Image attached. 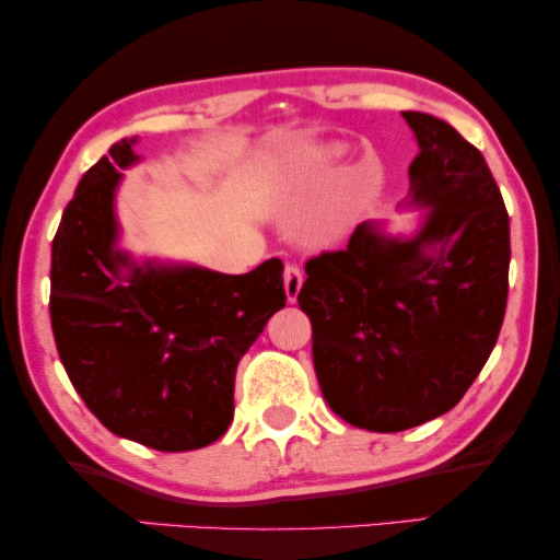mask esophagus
<instances>
[{
	"label": "esophagus",
	"instance_id": "34e87169",
	"mask_svg": "<svg viewBox=\"0 0 560 560\" xmlns=\"http://www.w3.org/2000/svg\"><path fill=\"white\" fill-rule=\"evenodd\" d=\"M302 288V270L298 262H288L285 265V295L290 302L298 300V292Z\"/></svg>",
	"mask_w": 560,
	"mask_h": 560
}]
</instances>
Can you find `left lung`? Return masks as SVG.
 <instances>
[{"label": "left lung", "mask_w": 560, "mask_h": 560, "mask_svg": "<svg viewBox=\"0 0 560 560\" xmlns=\"http://www.w3.org/2000/svg\"><path fill=\"white\" fill-rule=\"evenodd\" d=\"M417 136L411 203L419 235L360 223L345 250L305 262L298 295L313 323L323 397L347 424L405 432L456 407L499 340L509 298V213L483 161L454 126L401 112Z\"/></svg>", "instance_id": "8db88e82"}]
</instances>
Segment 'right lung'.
I'll list each match as a JSON object with an SVG mask.
<instances>
[{
    "label": "right lung",
    "instance_id": "add662e5",
    "mask_svg": "<svg viewBox=\"0 0 560 560\" xmlns=\"http://www.w3.org/2000/svg\"><path fill=\"white\" fill-rule=\"evenodd\" d=\"M124 139L79 180L51 243V329L73 389L108 432L159 452L213 444L233 421L235 370L285 307L282 260L245 275L136 265L116 247Z\"/></svg>",
    "mask_w": 560,
    "mask_h": 560
}]
</instances>
